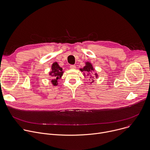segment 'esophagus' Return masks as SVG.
Instances as JSON below:
<instances>
[{
	"label": "esophagus",
	"instance_id": "34e87169",
	"mask_svg": "<svg viewBox=\"0 0 150 150\" xmlns=\"http://www.w3.org/2000/svg\"><path fill=\"white\" fill-rule=\"evenodd\" d=\"M69 67H70V68H71V69H75V68H76V66H75V65H71Z\"/></svg>",
	"mask_w": 150,
	"mask_h": 150
}]
</instances>
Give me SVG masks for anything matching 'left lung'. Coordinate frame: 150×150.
I'll return each instance as SVG.
<instances>
[{
    "label": "left lung",
    "instance_id": "1",
    "mask_svg": "<svg viewBox=\"0 0 150 150\" xmlns=\"http://www.w3.org/2000/svg\"><path fill=\"white\" fill-rule=\"evenodd\" d=\"M85 64H86L85 66L82 69H80V70H81L82 72H83V71L86 72L87 73V75H88V76H90V78H92V76H91L92 72L94 71L93 68L92 64H91L90 62H86L85 63ZM95 77L97 78L98 75H97L96 74H95ZM84 76H85V74H84ZM92 78H93V77H92ZM93 79H92V81L91 82V83L94 81Z\"/></svg>",
    "mask_w": 150,
    "mask_h": 150
}]
</instances>
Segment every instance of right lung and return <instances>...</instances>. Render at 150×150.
I'll return each instance as SVG.
<instances>
[{"label": "right lung", "mask_w": 150, "mask_h": 150, "mask_svg": "<svg viewBox=\"0 0 150 150\" xmlns=\"http://www.w3.org/2000/svg\"><path fill=\"white\" fill-rule=\"evenodd\" d=\"M52 71L49 72V75L51 76V82L54 86L58 85V80L63 75L62 68H61L57 62H54L52 65Z\"/></svg>", "instance_id": "right-lung-1"}]
</instances>
